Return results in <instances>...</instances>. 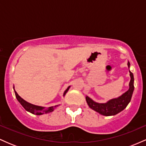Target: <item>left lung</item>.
<instances>
[{
    "label": "left lung",
    "instance_id": "left-lung-1",
    "mask_svg": "<svg viewBox=\"0 0 146 146\" xmlns=\"http://www.w3.org/2000/svg\"><path fill=\"white\" fill-rule=\"evenodd\" d=\"M130 62H128V66L130 68ZM130 72V81L129 83V88L126 92L119 98L112 99L106 103H97L88 96H86V100L88 106L91 109L98 112L104 116H112L120 113L126 108L129 102L131 100L132 93L134 91V76L131 71Z\"/></svg>",
    "mask_w": 146,
    "mask_h": 146
}]
</instances>
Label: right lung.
<instances>
[{
  "label": "right lung",
  "mask_w": 146,
  "mask_h": 146,
  "mask_svg": "<svg viewBox=\"0 0 146 146\" xmlns=\"http://www.w3.org/2000/svg\"><path fill=\"white\" fill-rule=\"evenodd\" d=\"M70 86H68L67 88V89L64 91V93L63 96H64L66 95V93H67V91L69 89ZM15 92V95H16V98L18 100V101L20 102V104L23 106V108H25L27 111L29 112V113L34 114V115H43V114H47L49 113H51L59 105H56L54 106H51V107H48V108H45L44 107H42V106H36V105H33L29 103V102H26L25 100H23V98H21L19 95H18V93H16V90H14Z\"/></svg>",
  "instance_id": "add662e5"
}]
</instances>
